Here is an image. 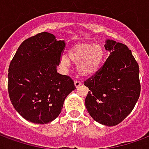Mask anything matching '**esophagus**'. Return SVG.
<instances>
[{
    "label": "esophagus",
    "mask_w": 149,
    "mask_h": 149,
    "mask_svg": "<svg viewBox=\"0 0 149 149\" xmlns=\"http://www.w3.org/2000/svg\"><path fill=\"white\" fill-rule=\"evenodd\" d=\"M74 84H75V87L79 88V87H81V85H82V83H81V81H74Z\"/></svg>",
    "instance_id": "34e87169"
}]
</instances>
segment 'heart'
I'll list each match as a JSON object with an SVG mask.
<instances>
[{
	"label": "heart",
	"instance_id": "obj_1",
	"mask_svg": "<svg viewBox=\"0 0 149 149\" xmlns=\"http://www.w3.org/2000/svg\"><path fill=\"white\" fill-rule=\"evenodd\" d=\"M104 56V49L100 44L79 43L68 49L67 56H61V65L64 68H68L70 62L77 64L78 74L84 77H90L99 71Z\"/></svg>",
	"mask_w": 149,
	"mask_h": 149
}]
</instances>
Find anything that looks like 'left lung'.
I'll return each instance as SVG.
<instances>
[{"mask_svg":"<svg viewBox=\"0 0 149 149\" xmlns=\"http://www.w3.org/2000/svg\"><path fill=\"white\" fill-rule=\"evenodd\" d=\"M104 48L110 52L103 67L84 82L89 92L85 107L94 120L115 126L132 111L141 93L139 66L127 46L107 39Z\"/></svg>","mask_w":149,"mask_h":149,"instance_id":"left-lung-1","label":"left lung"}]
</instances>
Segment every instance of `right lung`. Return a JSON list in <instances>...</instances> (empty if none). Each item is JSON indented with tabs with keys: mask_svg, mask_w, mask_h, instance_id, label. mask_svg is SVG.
<instances>
[{
	"mask_svg": "<svg viewBox=\"0 0 149 149\" xmlns=\"http://www.w3.org/2000/svg\"><path fill=\"white\" fill-rule=\"evenodd\" d=\"M65 40L43 32L25 40L12 60L8 90L12 104L28 121L44 125L61 112L68 94L76 89L68 76L57 72Z\"/></svg>",
	"mask_w": 149,
	"mask_h": 149,
	"instance_id": "add662e5",
	"label": "right lung"
}]
</instances>
